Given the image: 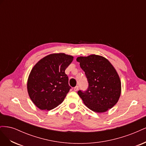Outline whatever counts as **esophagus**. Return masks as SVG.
I'll list each match as a JSON object with an SVG mask.
<instances>
[{"label": "esophagus", "mask_w": 146, "mask_h": 146, "mask_svg": "<svg viewBox=\"0 0 146 146\" xmlns=\"http://www.w3.org/2000/svg\"><path fill=\"white\" fill-rule=\"evenodd\" d=\"M74 91H77L78 90V86H76V87H74Z\"/></svg>", "instance_id": "34e87169"}]
</instances>
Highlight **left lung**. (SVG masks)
<instances>
[{
	"mask_svg": "<svg viewBox=\"0 0 146 146\" xmlns=\"http://www.w3.org/2000/svg\"><path fill=\"white\" fill-rule=\"evenodd\" d=\"M77 61L89 83L88 90L78 91L83 103L92 111L104 113L113 108L121 94V82L115 68L105 57L92 54Z\"/></svg>",
	"mask_w": 146,
	"mask_h": 146,
	"instance_id": "8db88e82",
	"label": "left lung"
}]
</instances>
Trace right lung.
Here are the masks:
<instances>
[{
    "mask_svg": "<svg viewBox=\"0 0 146 146\" xmlns=\"http://www.w3.org/2000/svg\"><path fill=\"white\" fill-rule=\"evenodd\" d=\"M74 56L64 53L52 54L35 64L27 80L30 99L41 110H50L63 102L70 87L65 70Z\"/></svg>",
    "mask_w": 146,
    "mask_h": 146,
    "instance_id": "obj_1",
    "label": "right lung"
}]
</instances>
